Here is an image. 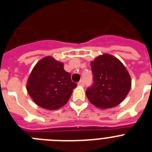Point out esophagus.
Returning <instances> with one entry per match:
<instances>
[{
	"label": "esophagus",
	"mask_w": 152,
	"mask_h": 152,
	"mask_svg": "<svg viewBox=\"0 0 152 152\" xmlns=\"http://www.w3.org/2000/svg\"><path fill=\"white\" fill-rule=\"evenodd\" d=\"M77 85L80 86V87H83L84 85V82L83 80H80L78 83H77Z\"/></svg>",
	"instance_id": "esophagus-1"
}]
</instances>
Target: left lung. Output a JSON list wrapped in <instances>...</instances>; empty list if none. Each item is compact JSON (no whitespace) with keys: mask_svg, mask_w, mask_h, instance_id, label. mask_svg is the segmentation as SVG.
Returning <instances> with one entry per match:
<instances>
[{"mask_svg":"<svg viewBox=\"0 0 152 152\" xmlns=\"http://www.w3.org/2000/svg\"><path fill=\"white\" fill-rule=\"evenodd\" d=\"M94 84L86 91L89 101L97 108L116 107L131 88L132 80L124 64L110 54L99 56L91 62Z\"/></svg>","mask_w":152,"mask_h":152,"instance_id":"8db88e82","label":"left lung"}]
</instances>
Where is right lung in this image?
Wrapping results in <instances>:
<instances>
[{
    "instance_id": "obj_1",
    "label": "right lung",
    "mask_w": 152,
    "mask_h": 152,
    "mask_svg": "<svg viewBox=\"0 0 152 152\" xmlns=\"http://www.w3.org/2000/svg\"><path fill=\"white\" fill-rule=\"evenodd\" d=\"M77 84L65 72L64 64L46 56L36 63L28 78L26 90L42 108L56 110L65 105Z\"/></svg>"
}]
</instances>
